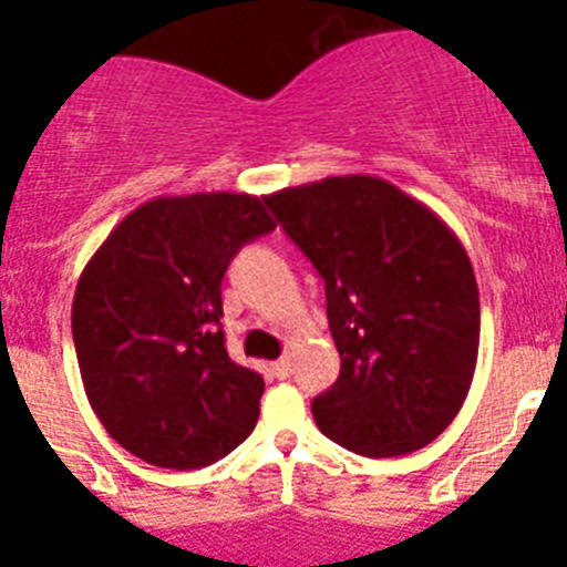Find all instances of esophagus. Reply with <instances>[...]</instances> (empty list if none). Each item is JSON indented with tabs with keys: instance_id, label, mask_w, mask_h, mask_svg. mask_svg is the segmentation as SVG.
<instances>
[{
	"instance_id": "1",
	"label": "esophagus",
	"mask_w": 567,
	"mask_h": 567,
	"mask_svg": "<svg viewBox=\"0 0 567 567\" xmlns=\"http://www.w3.org/2000/svg\"><path fill=\"white\" fill-rule=\"evenodd\" d=\"M272 374L275 378H289V374H292V363H289V358H280V360H275L272 363Z\"/></svg>"
}]
</instances>
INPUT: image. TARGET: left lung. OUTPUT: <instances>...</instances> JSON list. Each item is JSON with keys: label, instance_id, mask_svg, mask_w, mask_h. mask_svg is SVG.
<instances>
[{"label": "left lung", "instance_id": "1", "mask_svg": "<svg viewBox=\"0 0 567 567\" xmlns=\"http://www.w3.org/2000/svg\"><path fill=\"white\" fill-rule=\"evenodd\" d=\"M327 287L340 378L312 400L329 440L363 457L417 452L463 409L480 349V292L457 235L374 175L264 195Z\"/></svg>", "mask_w": 567, "mask_h": 567}]
</instances>
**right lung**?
Masks as SVG:
<instances>
[{"instance_id": "right-lung-1", "label": "right lung", "mask_w": 567, "mask_h": 567, "mask_svg": "<svg viewBox=\"0 0 567 567\" xmlns=\"http://www.w3.org/2000/svg\"><path fill=\"white\" fill-rule=\"evenodd\" d=\"M272 229L255 195H162L87 260L70 318L84 392L144 463L204 468L258 423L264 378L229 360L221 280L235 252Z\"/></svg>"}]
</instances>
